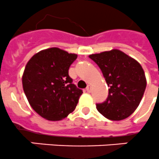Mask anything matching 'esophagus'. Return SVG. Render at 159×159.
Wrapping results in <instances>:
<instances>
[{
    "label": "esophagus",
    "instance_id": "34e87169",
    "mask_svg": "<svg viewBox=\"0 0 159 159\" xmlns=\"http://www.w3.org/2000/svg\"><path fill=\"white\" fill-rule=\"evenodd\" d=\"M86 91H87V92L90 93V92H91V86H90V85H88V86H86Z\"/></svg>",
    "mask_w": 159,
    "mask_h": 159
}]
</instances>
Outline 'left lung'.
Returning <instances> with one entry per match:
<instances>
[{"label":"left lung","instance_id":"left-lung-1","mask_svg":"<svg viewBox=\"0 0 159 159\" xmlns=\"http://www.w3.org/2000/svg\"><path fill=\"white\" fill-rule=\"evenodd\" d=\"M89 57L100 67L109 86L107 100L96 104L97 110L113 121L128 117L139 106L146 88V78L141 65L116 49Z\"/></svg>","mask_w":159,"mask_h":159}]
</instances>
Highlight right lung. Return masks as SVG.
<instances>
[{"label": "right lung", "instance_id": "1", "mask_svg": "<svg viewBox=\"0 0 159 159\" xmlns=\"http://www.w3.org/2000/svg\"><path fill=\"white\" fill-rule=\"evenodd\" d=\"M77 57L52 47L37 53L26 65L24 91L31 107L45 119L59 121L75 109L82 91L73 84L68 69Z\"/></svg>", "mask_w": 159, "mask_h": 159}]
</instances>
